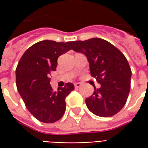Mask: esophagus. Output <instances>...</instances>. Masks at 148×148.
<instances>
[{"label":"esophagus","mask_w":148,"mask_h":148,"mask_svg":"<svg viewBox=\"0 0 148 148\" xmlns=\"http://www.w3.org/2000/svg\"><path fill=\"white\" fill-rule=\"evenodd\" d=\"M82 86V84L79 83V82H77V83H74V87L76 88V89H78V88H80Z\"/></svg>","instance_id":"1"}]
</instances>
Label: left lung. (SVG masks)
I'll return each mask as SVG.
<instances>
[{"label": "left lung", "mask_w": 148, "mask_h": 148, "mask_svg": "<svg viewBox=\"0 0 148 148\" xmlns=\"http://www.w3.org/2000/svg\"><path fill=\"white\" fill-rule=\"evenodd\" d=\"M71 48L86 55L90 74L101 87L86 99L93 114L108 117L116 114L127 101L131 88L132 71L127 58L115 46L105 39L93 38L68 42Z\"/></svg>", "instance_id": "1"}]
</instances>
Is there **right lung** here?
Returning a JSON list of instances; mask_svg holds the SVG:
<instances>
[{"label":"right lung","instance_id":"add662e5","mask_svg":"<svg viewBox=\"0 0 148 148\" xmlns=\"http://www.w3.org/2000/svg\"><path fill=\"white\" fill-rule=\"evenodd\" d=\"M71 50L68 42L43 40L31 46L20 59L16 69L18 92L27 110L43 123H54L66 111V97L74 90L71 82L54 90L50 74L56 71L60 55Z\"/></svg>","mask_w":148,"mask_h":148}]
</instances>
